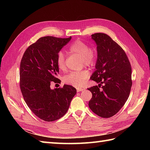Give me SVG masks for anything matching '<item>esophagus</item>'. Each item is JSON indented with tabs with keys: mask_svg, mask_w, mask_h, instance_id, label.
Returning a JSON list of instances; mask_svg holds the SVG:
<instances>
[{
	"mask_svg": "<svg viewBox=\"0 0 150 150\" xmlns=\"http://www.w3.org/2000/svg\"><path fill=\"white\" fill-rule=\"evenodd\" d=\"M83 90H84V89H82L81 88H77V92H80V91H83Z\"/></svg>",
	"mask_w": 150,
	"mask_h": 150,
	"instance_id": "1",
	"label": "esophagus"
}]
</instances>
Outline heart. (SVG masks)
<instances>
[{"label":"heart","instance_id":"heart-1","mask_svg":"<svg viewBox=\"0 0 150 150\" xmlns=\"http://www.w3.org/2000/svg\"><path fill=\"white\" fill-rule=\"evenodd\" d=\"M68 51L69 53L81 57L82 64L86 66H93L96 60V56L93 51L91 50L88 44L82 40L74 41L70 44ZM56 62L60 71H64L66 69L65 56L62 52H60L57 54ZM88 77L89 72L86 70H82L80 71H73L69 73L64 78V81L68 84L80 87L85 83Z\"/></svg>","mask_w":150,"mask_h":150}]
</instances>
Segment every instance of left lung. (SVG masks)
I'll use <instances>...</instances> for the list:
<instances>
[{
  "mask_svg": "<svg viewBox=\"0 0 150 150\" xmlns=\"http://www.w3.org/2000/svg\"><path fill=\"white\" fill-rule=\"evenodd\" d=\"M91 38L97 46V60L90 79L98 85L88 88L92 93L88 105L97 115L109 118L122 108L129 97L132 67L125 52L110 36L97 33Z\"/></svg>",
  "mask_w": 150,
  "mask_h": 150,
  "instance_id": "obj_1",
  "label": "left lung"
}]
</instances>
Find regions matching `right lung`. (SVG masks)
<instances>
[{
    "instance_id": "1",
    "label": "right lung",
    "mask_w": 150,
    "mask_h": 150,
    "mask_svg": "<svg viewBox=\"0 0 150 150\" xmlns=\"http://www.w3.org/2000/svg\"><path fill=\"white\" fill-rule=\"evenodd\" d=\"M71 39L41 37L28 47L21 60L19 73L22 96L35 115L46 122L64 115L77 93L70 85L54 90L50 88L53 83H60L57 55Z\"/></svg>"
}]
</instances>
